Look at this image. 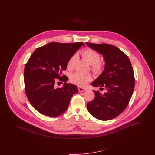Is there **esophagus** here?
Listing matches in <instances>:
<instances>
[{
    "label": "esophagus",
    "instance_id": "34e87169",
    "mask_svg": "<svg viewBox=\"0 0 155 155\" xmlns=\"http://www.w3.org/2000/svg\"><path fill=\"white\" fill-rule=\"evenodd\" d=\"M87 89L85 88H82V87H78V91L79 92H84V91H85Z\"/></svg>",
    "mask_w": 155,
    "mask_h": 155
}]
</instances>
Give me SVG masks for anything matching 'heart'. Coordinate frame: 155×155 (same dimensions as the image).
<instances>
[{"instance_id": "1", "label": "heart", "mask_w": 155, "mask_h": 155, "mask_svg": "<svg viewBox=\"0 0 155 155\" xmlns=\"http://www.w3.org/2000/svg\"><path fill=\"white\" fill-rule=\"evenodd\" d=\"M81 55L90 65L92 66V69L94 71L99 73L103 69V63L100 61V55L96 51L88 49L81 53ZM77 59V55L74 54L68 59L67 64V67L68 70H72L74 66V62ZM92 79L91 75L76 72L71 74L70 81L78 86L84 87Z\"/></svg>"}]
</instances>
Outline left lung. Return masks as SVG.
Masks as SVG:
<instances>
[{
    "mask_svg": "<svg viewBox=\"0 0 155 155\" xmlns=\"http://www.w3.org/2000/svg\"><path fill=\"white\" fill-rule=\"evenodd\" d=\"M91 49L102 54L105 67L91 85L104 94L94 90L95 97L87 104L89 112L100 120H110L120 115L127 107L133 95L135 78L133 67L128 56L113 45L87 42Z\"/></svg>",
    "mask_w": 155,
    "mask_h": 155,
    "instance_id": "1",
    "label": "left lung"
}]
</instances>
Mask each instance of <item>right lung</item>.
<instances>
[{"instance_id":"1","label":"right lung","mask_w":155,"mask_h":155,"mask_svg":"<svg viewBox=\"0 0 155 155\" xmlns=\"http://www.w3.org/2000/svg\"><path fill=\"white\" fill-rule=\"evenodd\" d=\"M82 45H85L82 42H51L38 48L25 64V94L32 106L41 114L59 116L66 110L73 95L78 92L77 87L67 84L68 78L61 75L68 59ZM59 81L65 82L62 88L55 86Z\"/></svg>"}]
</instances>
